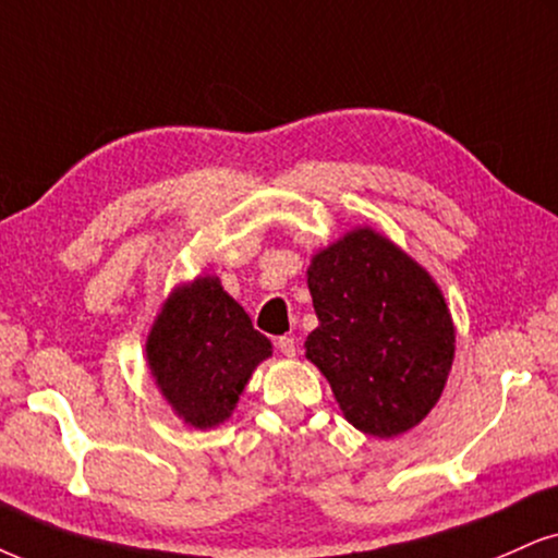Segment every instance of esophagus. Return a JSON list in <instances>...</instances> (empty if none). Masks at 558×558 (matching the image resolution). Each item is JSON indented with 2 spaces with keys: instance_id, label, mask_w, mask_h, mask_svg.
Instances as JSON below:
<instances>
[{
  "instance_id": "34e87169",
  "label": "esophagus",
  "mask_w": 558,
  "mask_h": 558,
  "mask_svg": "<svg viewBox=\"0 0 558 558\" xmlns=\"http://www.w3.org/2000/svg\"><path fill=\"white\" fill-rule=\"evenodd\" d=\"M277 349H279V352L284 354V356H294V354H298V341H294L292 336H279V339H277Z\"/></svg>"
}]
</instances>
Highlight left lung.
Here are the masks:
<instances>
[{
	"mask_svg": "<svg viewBox=\"0 0 558 558\" xmlns=\"http://www.w3.org/2000/svg\"><path fill=\"white\" fill-rule=\"evenodd\" d=\"M318 328L305 356L343 418L390 439L422 424L456 360V323L426 268L373 227H354L307 266Z\"/></svg>",
	"mask_w": 558,
	"mask_h": 558,
	"instance_id": "obj_1",
	"label": "left lung"
}]
</instances>
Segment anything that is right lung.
<instances>
[{"mask_svg":"<svg viewBox=\"0 0 558 558\" xmlns=\"http://www.w3.org/2000/svg\"><path fill=\"white\" fill-rule=\"evenodd\" d=\"M271 349L219 277L204 274L173 287L149 328L144 356L173 414L194 429H215L232 416Z\"/></svg>","mask_w":558,"mask_h":558,"instance_id":"obj_1","label":"right lung"}]
</instances>
